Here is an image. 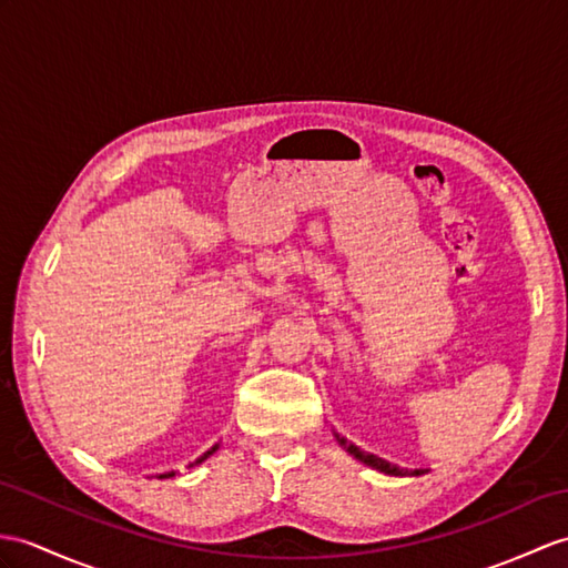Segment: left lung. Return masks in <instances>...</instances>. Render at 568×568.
Masks as SVG:
<instances>
[{
  "label": "left lung",
  "mask_w": 568,
  "mask_h": 568,
  "mask_svg": "<svg viewBox=\"0 0 568 568\" xmlns=\"http://www.w3.org/2000/svg\"><path fill=\"white\" fill-rule=\"evenodd\" d=\"M342 446H344V440H342ZM347 450L354 455V458H358V460L366 463V465H371V467L381 469V473H385V475H397V477H405V475H419V469H405V467L390 465V463H385L383 458H376V455L364 453L362 448H356V446H349Z\"/></svg>",
  "instance_id": "1"
}]
</instances>
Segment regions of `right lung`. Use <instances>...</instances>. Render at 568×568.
Here are the masks:
<instances>
[{
  "label": "right lung",
  "mask_w": 568,
  "mask_h": 568,
  "mask_svg": "<svg viewBox=\"0 0 568 568\" xmlns=\"http://www.w3.org/2000/svg\"><path fill=\"white\" fill-rule=\"evenodd\" d=\"M216 448H219V446H212V448H210V450H206L204 455H200V458H197L195 463H192V465H200V463H204V460H206V458H210V455H212V453H214ZM192 465H190V467H192ZM173 475H175V473H163V475H159V477H161V479H165V477H173Z\"/></svg>",
  "instance_id": "1"
}]
</instances>
